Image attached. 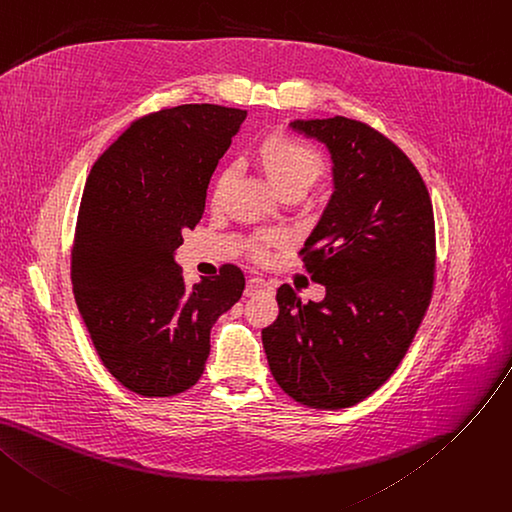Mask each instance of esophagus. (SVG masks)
<instances>
[{
    "instance_id": "34e87169",
    "label": "esophagus",
    "mask_w": 512,
    "mask_h": 512,
    "mask_svg": "<svg viewBox=\"0 0 512 512\" xmlns=\"http://www.w3.org/2000/svg\"><path fill=\"white\" fill-rule=\"evenodd\" d=\"M269 290V284L263 280V278H251L247 282V288H245V294L247 296H253V294H259V292H265Z\"/></svg>"
}]
</instances>
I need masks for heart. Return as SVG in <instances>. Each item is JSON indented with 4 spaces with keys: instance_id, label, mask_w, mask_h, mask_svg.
I'll return each instance as SVG.
<instances>
[{
    "instance_id": "1",
    "label": "heart",
    "mask_w": 512,
    "mask_h": 512,
    "mask_svg": "<svg viewBox=\"0 0 512 512\" xmlns=\"http://www.w3.org/2000/svg\"><path fill=\"white\" fill-rule=\"evenodd\" d=\"M255 160L263 175L282 197L284 195H302L309 191L321 177L325 175V160L323 156L286 133H271L263 138L255 148ZM232 170L222 168L216 183L214 195L218 197L230 183ZM276 243V236H259L251 243V255L255 259L265 257V247Z\"/></svg>"
}]
</instances>
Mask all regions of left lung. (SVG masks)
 Instances as JSON below:
<instances>
[{
  "label": "left lung",
  "instance_id": "left-lung-1",
  "mask_svg": "<svg viewBox=\"0 0 512 512\" xmlns=\"http://www.w3.org/2000/svg\"><path fill=\"white\" fill-rule=\"evenodd\" d=\"M327 146L333 195L300 249L321 302L282 284L278 319L261 331L269 370L294 401L342 410L377 391L428 311L436 236L428 189L389 138L346 117L292 121Z\"/></svg>",
  "mask_w": 512,
  "mask_h": 512
}]
</instances>
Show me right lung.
Wrapping results in <instances>:
<instances>
[{
    "mask_svg": "<svg viewBox=\"0 0 512 512\" xmlns=\"http://www.w3.org/2000/svg\"><path fill=\"white\" fill-rule=\"evenodd\" d=\"M247 111L181 105L135 119L94 162L76 222L72 286L92 346L144 397L191 389L210 331L245 290L236 265L187 286L175 251L206 210L218 160Z\"/></svg>",
    "mask_w": 512,
    "mask_h": 512,
    "instance_id": "obj_1",
    "label": "right lung"
}]
</instances>
